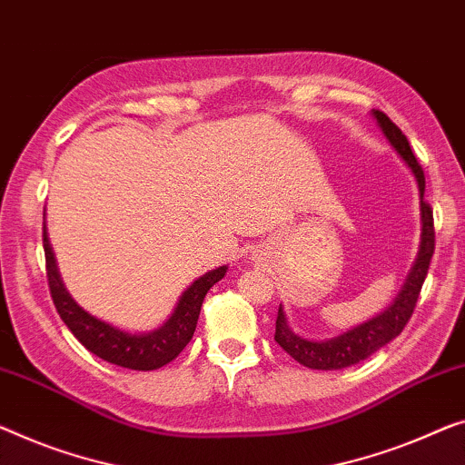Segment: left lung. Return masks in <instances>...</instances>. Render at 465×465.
I'll return each mask as SVG.
<instances>
[{
  "mask_svg": "<svg viewBox=\"0 0 465 465\" xmlns=\"http://www.w3.org/2000/svg\"><path fill=\"white\" fill-rule=\"evenodd\" d=\"M371 114L373 119H376L378 127L382 129L386 140L391 142L394 152H397V154L403 158V163L410 166L415 177V183H418L421 217L418 259H415L403 288H401V292L394 296L391 307L382 311L380 315L371 317V320H367L365 323L355 325V328L344 331L341 336L325 338V341H311V338L296 334V331L290 328L286 313H283L280 304L275 320V342L280 344L290 357L296 359V361L304 367H311V370H342V367H351L373 355V352L382 349L384 344L394 341V338L403 331L407 322L411 320L421 283L426 280L428 267H430V259L434 254V219L430 204L424 203V171H421V166L418 164V158L413 156L411 145L403 135V131L388 119L384 113H380V110H371Z\"/></svg>",
  "mask_w": 465,
  "mask_h": 465,
  "instance_id": "left-lung-1",
  "label": "left lung"
}]
</instances>
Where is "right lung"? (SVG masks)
<instances>
[{
    "label": "right lung",
    "instance_id": "add662e5",
    "mask_svg": "<svg viewBox=\"0 0 465 465\" xmlns=\"http://www.w3.org/2000/svg\"><path fill=\"white\" fill-rule=\"evenodd\" d=\"M44 251H45V272L47 283H50L52 301L58 311L60 320L68 325L74 338L92 351L95 357L104 361L127 367V370L150 371L173 361L185 344L192 341L196 330L200 307L209 290L223 280L227 265L213 269V272L198 277L185 292L179 296V302L169 320L161 328L152 331H124L116 325L102 322L85 309L79 307L77 301L68 294L62 277L55 265V256L52 251L47 227L44 225Z\"/></svg>",
    "mask_w": 465,
    "mask_h": 465
}]
</instances>
